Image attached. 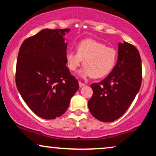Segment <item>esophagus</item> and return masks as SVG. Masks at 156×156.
<instances>
[{
	"mask_svg": "<svg viewBox=\"0 0 156 156\" xmlns=\"http://www.w3.org/2000/svg\"><path fill=\"white\" fill-rule=\"evenodd\" d=\"M79 84H80V87H81V88H82V87H83L85 85L84 83H82V82H79Z\"/></svg>",
	"mask_w": 156,
	"mask_h": 156,
	"instance_id": "esophagus-1",
	"label": "esophagus"
}]
</instances>
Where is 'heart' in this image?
I'll use <instances>...</instances> for the list:
<instances>
[{
  "instance_id": "1",
  "label": "heart",
  "mask_w": 156,
  "mask_h": 156,
  "mask_svg": "<svg viewBox=\"0 0 156 156\" xmlns=\"http://www.w3.org/2000/svg\"><path fill=\"white\" fill-rule=\"evenodd\" d=\"M76 52L68 51L65 59L69 70L75 71L83 61L84 67L79 72L82 78L92 76L101 78L114 69L117 60V52L112 47L92 39H86L76 45Z\"/></svg>"
}]
</instances>
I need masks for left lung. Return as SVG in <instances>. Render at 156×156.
<instances>
[{"label": "left lung", "mask_w": 156, "mask_h": 156, "mask_svg": "<svg viewBox=\"0 0 156 156\" xmlns=\"http://www.w3.org/2000/svg\"><path fill=\"white\" fill-rule=\"evenodd\" d=\"M141 80L139 52L133 44L119 42L118 59L114 69L104 80L91 84L93 95L88 107L91 115L103 122L120 118L135 99Z\"/></svg>", "instance_id": "obj_1"}]
</instances>
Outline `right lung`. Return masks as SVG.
<instances>
[{"label":"right lung","mask_w":156,"mask_h":156,"mask_svg":"<svg viewBox=\"0 0 156 156\" xmlns=\"http://www.w3.org/2000/svg\"><path fill=\"white\" fill-rule=\"evenodd\" d=\"M70 29H44L21 44L16 65L17 88L30 108L44 119L59 117L78 90L67 67L66 33Z\"/></svg>","instance_id":"1"}]
</instances>
